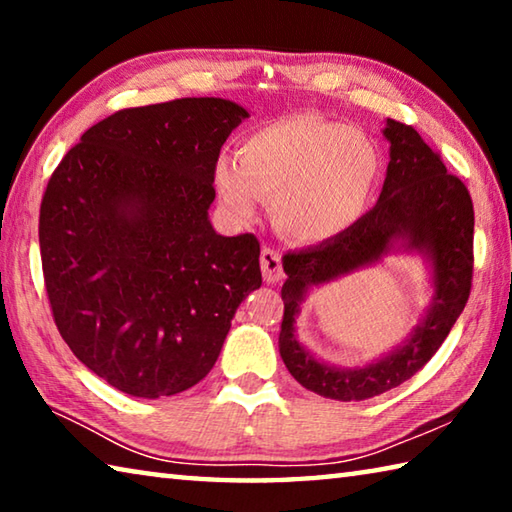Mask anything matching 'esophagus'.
Here are the masks:
<instances>
[{
  "label": "esophagus",
  "mask_w": 512,
  "mask_h": 512,
  "mask_svg": "<svg viewBox=\"0 0 512 512\" xmlns=\"http://www.w3.org/2000/svg\"><path fill=\"white\" fill-rule=\"evenodd\" d=\"M259 264H262L264 280L268 284H275V282L282 280V275H284V271H282V257H280V253H277V250L264 246L262 248V255H259Z\"/></svg>",
  "instance_id": "1"
}]
</instances>
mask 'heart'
<instances>
[{"mask_svg": "<svg viewBox=\"0 0 512 512\" xmlns=\"http://www.w3.org/2000/svg\"><path fill=\"white\" fill-rule=\"evenodd\" d=\"M381 173L366 133L314 112L275 119L244 137L237 162L219 160L214 187L232 214L273 198V219L298 241L334 239L368 210Z\"/></svg>", "mask_w": 512, "mask_h": 512, "instance_id": "heart-1", "label": "heart"}]
</instances>
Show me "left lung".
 Instances as JSON below:
<instances>
[{"mask_svg":"<svg viewBox=\"0 0 512 512\" xmlns=\"http://www.w3.org/2000/svg\"><path fill=\"white\" fill-rule=\"evenodd\" d=\"M391 162L379 201L343 235L282 257L284 316L280 354L293 379L329 400L359 402L411 379L447 339L465 309L474 268V207L463 180L413 126L388 119ZM395 243L432 259L434 300L428 318L404 346L366 369H334L313 359L292 334L306 289L380 258Z\"/></svg>","mask_w":512,"mask_h":512,"instance_id":"left-lung-1","label":"left lung"}]
</instances>
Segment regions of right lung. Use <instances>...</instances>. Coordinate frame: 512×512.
Masks as SVG:
<instances>
[{
	"instance_id": "obj_1",
	"label": "right lung",
	"mask_w": 512,
	"mask_h": 512,
	"mask_svg": "<svg viewBox=\"0 0 512 512\" xmlns=\"http://www.w3.org/2000/svg\"><path fill=\"white\" fill-rule=\"evenodd\" d=\"M246 117L214 97L119 110L51 173L38 225L51 314L74 357L121 393L198 384L262 287L257 237H221L207 219L221 146Z\"/></svg>"
}]
</instances>
